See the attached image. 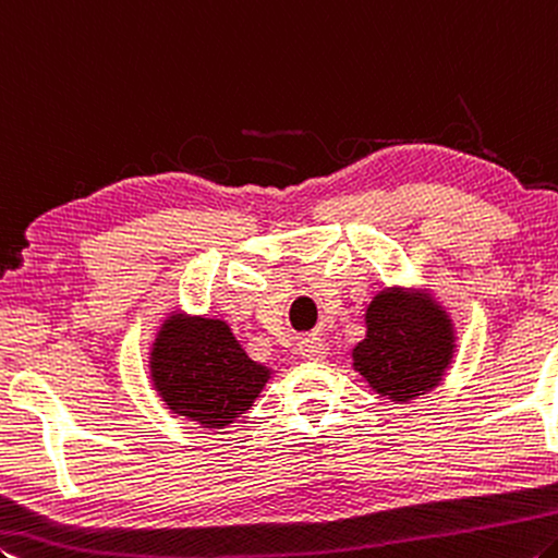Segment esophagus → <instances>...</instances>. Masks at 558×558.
Returning a JSON list of instances; mask_svg holds the SVG:
<instances>
[{"instance_id": "1", "label": "esophagus", "mask_w": 558, "mask_h": 558, "mask_svg": "<svg viewBox=\"0 0 558 558\" xmlns=\"http://www.w3.org/2000/svg\"><path fill=\"white\" fill-rule=\"evenodd\" d=\"M299 351L308 361H324L326 353H328L326 343L322 339H304V341L299 343Z\"/></svg>"}]
</instances>
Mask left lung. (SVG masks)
<instances>
[{"label": "left lung", "mask_w": 558, "mask_h": 558, "mask_svg": "<svg viewBox=\"0 0 558 558\" xmlns=\"http://www.w3.org/2000/svg\"><path fill=\"white\" fill-rule=\"evenodd\" d=\"M454 353V326L433 296L386 289L365 308V339L353 368L378 396L408 403L440 386Z\"/></svg>", "instance_id": "1"}]
</instances>
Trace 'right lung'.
Returning <instances> with one entry per match:
<instances>
[{"label": "right lung", "instance_id": "add662e5", "mask_svg": "<svg viewBox=\"0 0 558 558\" xmlns=\"http://www.w3.org/2000/svg\"><path fill=\"white\" fill-rule=\"evenodd\" d=\"M271 378L219 318L172 314L150 349V380L175 415L222 430L242 417Z\"/></svg>", "mask_w": 558, "mask_h": 558}]
</instances>
